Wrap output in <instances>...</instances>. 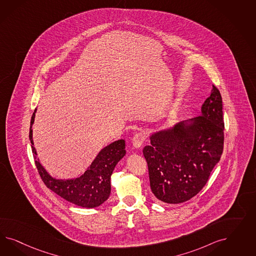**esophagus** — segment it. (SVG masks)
<instances>
[{
    "instance_id": "obj_1",
    "label": "esophagus",
    "mask_w": 256,
    "mask_h": 256,
    "mask_svg": "<svg viewBox=\"0 0 256 256\" xmlns=\"http://www.w3.org/2000/svg\"><path fill=\"white\" fill-rule=\"evenodd\" d=\"M144 140H146L144 133L140 132H137V133H135V135L132 138V144L135 148H140Z\"/></svg>"
}]
</instances>
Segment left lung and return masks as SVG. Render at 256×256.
Instances as JSON below:
<instances>
[{
    "instance_id": "8db88e82",
    "label": "left lung",
    "mask_w": 256,
    "mask_h": 256,
    "mask_svg": "<svg viewBox=\"0 0 256 256\" xmlns=\"http://www.w3.org/2000/svg\"><path fill=\"white\" fill-rule=\"evenodd\" d=\"M222 98L213 86L201 116L156 132L144 148L151 190L156 199L180 204L206 184L224 150Z\"/></svg>"
}]
</instances>
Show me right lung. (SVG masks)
<instances>
[{
	"instance_id": "obj_1",
	"label": "right lung",
	"mask_w": 256,
	"mask_h": 256,
	"mask_svg": "<svg viewBox=\"0 0 256 256\" xmlns=\"http://www.w3.org/2000/svg\"><path fill=\"white\" fill-rule=\"evenodd\" d=\"M36 112V108L32 116L29 139L36 168L45 185L64 200L78 206L86 208L100 206L108 199L110 194L112 174L117 163L126 155L124 140H118L102 148L82 176L75 178H55L40 163L36 150L34 146L32 126L34 122Z\"/></svg>"
}]
</instances>
